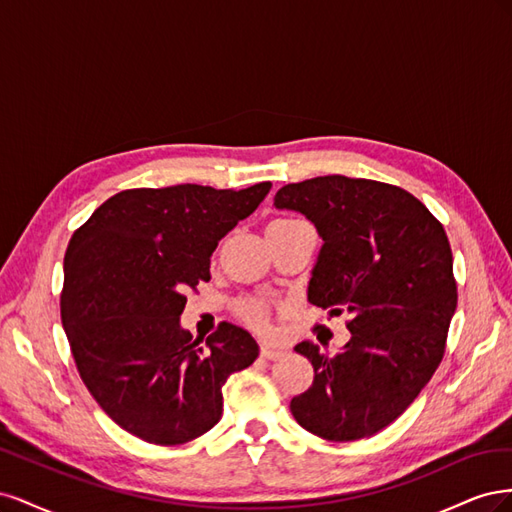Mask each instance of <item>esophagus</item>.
Listing matches in <instances>:
<instances>
[{
  "instance_id": "34e87169",
  "label": "esophagus",
  "mask_w": 512,
  "mask_h": 512,
  "mask_svg": "<svg viewBox=\"0 0 512 512\" xmlns=\"http://www.w3.org/2000/svg\"><path fill=\"white\" fill-rule=\"evenodd\" d=\"M260 356L262 359L275 361V359H280V356H284V350L277 346H271V344H260Z\"/></svg>"
}]
</instances>
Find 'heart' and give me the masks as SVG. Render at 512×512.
Returning <instances> with one entry per match:
<instances>
[{
    "mask_svg": "<svg viewBox=\"0 0 512 512\" xmlns=\"http://www.w3.org/2000/svg\"><path fill=\"white\" fill-rule=\"evenodd\" d=\"M239 314L247 324H252L254 329H265L267 327V316H269V305H267V301H262V299L243 301L241 307H239Z\"/></svg>",
    "mask_w": 512,
    "mask_h": 512,
    "instance_id": "heart-1",
    "label": "heart"
}]
</instances>
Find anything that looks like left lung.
<instances>
[{
    "instance_id": "1",
    "label": "left lung",
    "mask_w": 512,
    "mask_h": 512,
    "mask_svg": "<svg viewBox=\"0 0 512 512\" xmlns=\"http://www.w3.org/2000/svg\"><path fill=\"white\" fill-rule=\"evenodd\" d=\"M277 209L301 211L324 241L307 299L350 314L335 356L301 342L314 382L290 401L303 429L331 442L391 425L436 374L457 307L453 252L442 224L410 192L374 179L327 175L288 183Z\"/></svg>"
}]
</instances>
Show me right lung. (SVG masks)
Masks as SVG:
<instances>
[{
  "instance_id": "obj_1",
  "label": "right lung",
  "mask_w": 512,
  "mask_h": 512,
  "mask_svg": "<svg viewBox=\"0 0 512 512\" xmlns=\"http://www.w3.org/2000/svg\"><path fill=\"white\" fill-rule=\"evenodd\" d=\"M269 190H123L74 230L61 324L87 391L132 436L160 446L203 436L222 416L226 378L256 361V339L237 324L220 322L203 348L179 316L185 290L211 280L220 239Z\"/></svg>"
}]
</instances>
